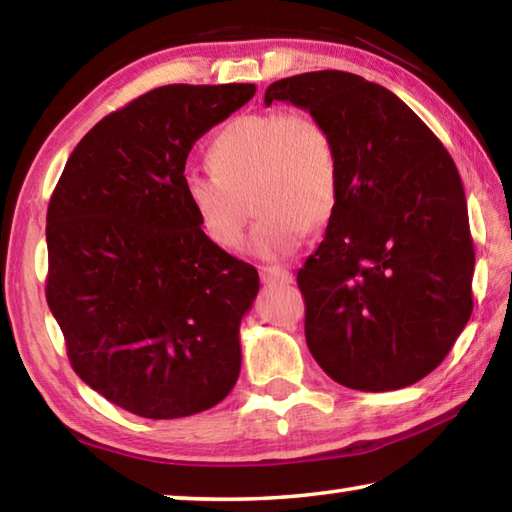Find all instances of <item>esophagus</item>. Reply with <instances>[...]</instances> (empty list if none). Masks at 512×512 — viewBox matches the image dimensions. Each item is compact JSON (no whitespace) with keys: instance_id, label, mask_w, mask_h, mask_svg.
I'll list each match as a JSON object with an SVG mask.
<instances>
[{"instance_id":"34e87169","label":"esophagus","mask_w":512,"mask_h":512,"mask_svg":"<svg viewBox=\"0 0 512 512\" xmlns=\"http://www.w3.org/2000/svg\"><path fill=\"white\" fill-rule=\"evenodd\" d=\"M259 277H262L266 287H282V284L293 282V273L289 268H282V266H262L259 268Z\"/></svg>"}]
</instances>
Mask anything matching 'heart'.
<instances>
[{
	"label": "heart",
	"instance_id": "heart-1",
	"mask_svg": "<svg viewBox=\"0 0 512 512\" xmlns=\"http://www.w3.org/2000/svg\"><path fill=\"white\" fill-rule=\"evenodd\" d=\"M212 171H187L183 192L198 228L219 248H237L248 198L259 214L250 253L291 255L307 228L325 225L341 198L332 133L305 112L266 110L225 124L207 149Z\"/></svg>",
	"mask_w": 512,
	"mask_h": 512
}]
</instances>
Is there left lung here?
Returning <instances> with one entry per match:
<instances>
[{
  "label": "left lung",
  "instance_id": "8db88e82",
  "mask_svg": "<svg viewBox=\"0 0 512 512\" xmlns=\"http://www.w3.org/2000/svg\"><path fill=\"white\" fill-rule=\"evenodd\" d=\"M264 101L309 110L341 162L339 205L298 271L309 352L354 391L415 384L472 316L474 246L452 155L400 97L357 74L289 76Z\"/></svg>",
  "mask_w": 512,
  "mask_h": 512
}]
</instances>
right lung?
<instances>
[{
    "mask_svg": "<svg viewBox=\"0 0 512 512\" xmlns=\"http://www.w3.org/2000/svg\"><path fill=\"white\" fill-rule=\"evenodd\" d=\"M253 83L162 85L76 144L47 210V305L76 375L151 420L219 404L241 370L255 266L198 228L183 178L198 137Z\"/></svg>",
    "mask_w": 512,
    "mask_h": 512,
    "instance_id": "1",
    "label": "right lung"
}]
</instances>
